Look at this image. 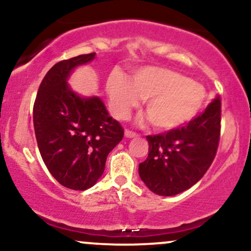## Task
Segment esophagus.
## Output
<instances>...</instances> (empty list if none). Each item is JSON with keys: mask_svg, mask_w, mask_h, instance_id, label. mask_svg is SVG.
Instances as JSON below:
<instances>
[{"mask_svg": "<svg viewBox=\"0 0 251 251\" xmlns=\"http://www.w3.org/2000/svg\"><path fill=\"white\" fill-rule=\"evenodd\" d=\"M125 137L134 138V137H138V134L135 133V132H133V131H129V129H126V131H125Z\"/></svg>", "mask_w": 251, "mask_h": 251, "instance_id": "esophagus-1", "label": "esophagus"}]
</instances>
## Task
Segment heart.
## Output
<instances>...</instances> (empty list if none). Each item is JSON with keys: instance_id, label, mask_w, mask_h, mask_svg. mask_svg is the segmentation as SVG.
<instances>
[{"instance_id": "obj_1", "label": "heart", "mask_w": 251, "mask_h": 251, "mask_svg": "<svg viewBox=\"0 0 251 251\" xmlns=\"http://www.w3.org/2000/svg\"><path fill=\"white\" fill-rule=\"evenodd\" d=\"M107 94L114 116L124 119L139 100H146L145 109L153 127L170 131L197 116L205 100L200 83L175 71L143 67L127 79L114 71L107 79Z\"/></svg>"}]
</instances>
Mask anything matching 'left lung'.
I'll list each match as a JSON object with an SVG mask.
<instances>
[{
	"instance_id": "left-lung-1",
	"label": "left lung",
	"mask_w": 251,
	"mask_h": 251,
	"mask_svg": "<svg viewBox=\"0 0 251 251\" xmlns=\"http://www.w3.org/2000/svg\"><path fill=\"white\" fill-rule=\"evenodd\" d=\"M221 97L186 125L148 135L149 155L139 164L146 186L160 196H175L195 185L206 174L221 137Z\"/></svg>"
}]
</instances>
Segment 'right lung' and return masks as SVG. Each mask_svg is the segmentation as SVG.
<instances>
[{
  "mask_svg": "<svg viewBox=\"0 0 251 251\" xmlns=\"http://www.w3.org/2000/svg\"><path fill=\"white\" fill-rule=\"evenodd\" d=\"M94 56L82 54L55 63L40 83L33 107L43 162L62 186L79 191L101 177L108 153L124 137L123 126L99 98H80L66 82L74 67Z\"/></svg>",
  "mask_w": 251,
  "mask_h": 251,
  "instance_id": "obj_1",
  "label": "right lung"
}]
</instances>
